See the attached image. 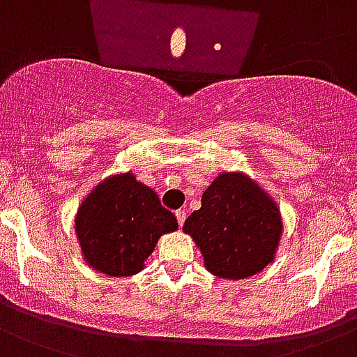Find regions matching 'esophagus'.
<instances>
[{"label":"esophagus","instance_id":"esophagus-1","mask_svg":"<svg viewBox=\"0 0 357 357\" xmlns=\"http://www.w3.org/2000/svg\"><path fill=\"white\" fill-rule=\"evenodd\" d=\"M175 218L176 221H178V225H184V221H186V210H176L175 212Z\"/></svg>","mask_w":357,"mask_h":357}]
</instances>
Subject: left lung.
Wrapping results in <instances>:
<instances>
[{
	"label": "left lung",
	"instance_id": "1",
	"mask_svg": "<svg viewBox=\"0 0 357 357\" xmlns=\"http://www.w3.org/2000/svg\"><path fill=\"white\" fill-rule=\"evenodd\" d=\"M213 276L249 278L275 261L284 223L276 201L243 171H223L201 197V208L186 219Z\"/></svg>",
	"mask_w": 357,
	"mask_h": 357
}]
</instances>
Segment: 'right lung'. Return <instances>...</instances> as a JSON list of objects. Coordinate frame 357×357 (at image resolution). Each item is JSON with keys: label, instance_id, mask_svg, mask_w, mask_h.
<instances>
[{"label": "right lung", "instance_id": "obj_1", "mask_svg": "<svg viewBox=\"0 0 357 357\" xmlns=\"http://www.w3.org/2000/svg\"><path fill=\"white\" fill-rule=\"evenodd\" d=\"M178 228L153 188L132 171L116 173L92 188L75 213L82 259L107 276H132L145 267L164 234Z\"/></svg>", "mask_w": 357, "mask_h": 357}]
</instances>
